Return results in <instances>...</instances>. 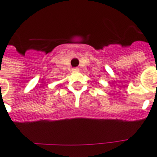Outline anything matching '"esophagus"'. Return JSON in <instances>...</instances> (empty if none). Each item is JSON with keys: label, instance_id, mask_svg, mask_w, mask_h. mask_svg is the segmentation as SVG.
I'll return each instance as SVG.
<instances>
[{"label": "esophagus", "instance_id": "34e87169", "mask_svg": "<svg viewBox=\"0 0 157 157\" xmlns=\"http://www.w3.org/2000/svg\"><path fill=\"white\" fill-rule=\"evenodd\" d=\"M72 71H78L79 69H78V68L75 67V68H72Z\"/></svg>", "mask_w": 157, "mask_h": 157}]
</instances>
